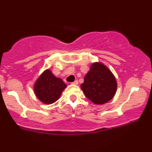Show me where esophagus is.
I'll use <instances>...</instances> for the list:
<instances>
[{
	"label": "esophagus",
	"instance_id": "1",
	"mask_svg": "<svg viewBox=\"0 0 152 152\" xmlns=\"http://www.w3.org/2000/svg\"><path fill=\"white\" fill-rule=\"evenodd\" d=\"M72 84H74V85H78V81H77V80H76V81L73 82Z\"/></svg>",
	"mask_w": 152,
	"mask_h": 152
}]
</instances>
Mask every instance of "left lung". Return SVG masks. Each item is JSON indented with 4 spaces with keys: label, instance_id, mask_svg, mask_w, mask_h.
<instances>
[{
    "label": "left lung",
    "instance_id": "8db88e82",
    "mask_svg": "<svg viewBox=\"0 0 152 152\" xmlns=\"http://www.w3.org/2000/svg\"><path fill=\"white\" fill-rule=\"evenodd\" d=\"M85 96L94 104L102 105L113 99L117 89V82L109 68L100 62L92 64L81 83Z\"/></svg>",
    "mask_w": 152,
    "mask_h": 152
}]
</instances>
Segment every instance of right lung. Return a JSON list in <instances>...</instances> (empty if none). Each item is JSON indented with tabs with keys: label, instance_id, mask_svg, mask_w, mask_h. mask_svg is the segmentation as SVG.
Masks as SVG:
<instances>
[{
	"label": "right lung",
	"instance_id": "add662e5",
	"mask_svg": "<svg viewBox=\"0 0 152 152\" xmlns=\"http://www.w3.org/2000/svg\"><path fill=\"white\" fill-rule=\"evenodd\" d=\"M66 86L61 78L56 77L50 69H46L35 82L34 90L43 104H51L58 100Z\"/></svg>",
	"mask_w": 152,
	"mask_h": 152
}]
</instances>
